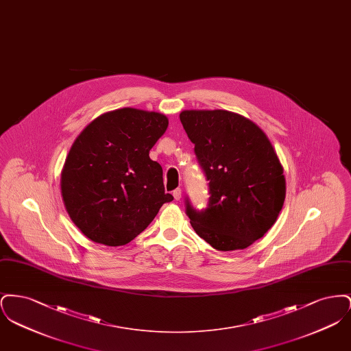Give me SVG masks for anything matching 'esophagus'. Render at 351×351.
Returning a JSON list of instances; mask_svg holds the SVG:
<instances>
[{
	"label": "esophagus",
	"instance_id": "obj_1",
	"mask_svg": "<svg viewBox=\"0 0 351 351\" xmlns=\"http://www.w3.org/2000/svg\"><path fill=\"white\" fill-rule=\"evenodd\" d=\"M172 195H173L175 200H180V199H182V189H180V188H176V189L173 191V193H172Z\"/></svg>",
	"mask_w": 351,
	"mask_h": 351
}]
</instances>
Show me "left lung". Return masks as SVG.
I'll return each mask as SVG.
<instances>
[{
  "label": "left lung",
  "instance_id": "left-lung-1",
  "mask_svg": "<svg viewBox=\"0 0 351 351\" xmlns=\"http://www.w3.org/2000/svg\"><path fill=\"white\" fill-rule=\"evenodd\" d=\"M184 130L209 182V200L185 213L201 238L219 251L246 249L267 233L283 208V167L267 135L228 110H184Z\"/></svg>",
  "mask_w": 351,
  "mask_h": 351
}]
</instances>
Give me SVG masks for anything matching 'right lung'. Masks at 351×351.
<instances>
[{"label": "right lung", "mask_w": 351, "mask_h": 351, "mask_svg": "<svg viewBox=\"0 0 351 351\" xmlns=\"http://www.w3.org/2000/svg\"><path fill=\"white\" fill-rule=\"evenodd\" d=\"M168 119L123 108L92 121L72 145L62 172L68 215L93 242L122 246L142 233L160 206L163 169L149 156Z\"/></svg>", "instance_id": "right-lung-1"}]
</instances>
